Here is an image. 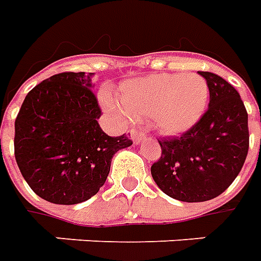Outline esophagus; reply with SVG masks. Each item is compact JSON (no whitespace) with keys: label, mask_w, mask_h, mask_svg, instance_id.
<instances>
[{"label":"esophagus","mask_w":261,"mask_h":261,"mask_svg":"<svg viewBox=\"0 0 261 261\" xmlns=\"http://www.w3.org/2000/svg\"><path fill=\"white\" fill-rule=\"evenodd\" d=\"M131 134V140L134 144H140L145 140V134L142 133V131H138V130H131L130 131Z\"/></svg>","instance_id":"obj_1"}]
</instances>
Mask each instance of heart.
Instances as JSON below:
<instances>
[{
  "instance_id": "obj_1",
  "label": "heart",
  "mask_w": 261,
  "mask_h": 261,
  "mask_svg": "<svg viewBox=\"0 0 261 261\" xmlns=\"http://www.w3.org/2000/svg\"><path fill=\"white\" fill-rule=\"evenodd\" d=\"M210 88L198 74H153L125 82L119 106H106L133 120L151 119L162 134L177 136L190 130L207 109Z\"/></svg>"
}]
</instances>
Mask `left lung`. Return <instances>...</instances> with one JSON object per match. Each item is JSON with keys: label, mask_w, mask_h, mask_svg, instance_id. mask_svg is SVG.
Here are the masks:
<instances>
[{"label": "left lung", "mask_w": 261, "mask_h": 261, "mask_svg": "<svg viewBox=\"0 0 261 261\" xmlns=\"http://www.w3.org/2000/svg\"><path fill=\"white\" fill-rule=\"evenodd\" d=\"M210 88L205 113L180 137L158 140L162 155L151 166L158 187L179 201H208L239 175L249 149L247 112L229 82L200 72Z\"/></svg>", "instance_id": "1"}]
</instances>
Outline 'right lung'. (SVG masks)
<instances>
[{
    "mask_svg": "<svg viewBox=\"0 0 261 261\" xmlns=\"http://www.w3.org/2000/svg\"><path fill=\"white\" fill-rule=\"evenodd\" d=\"M93 72H61L26 95L15 120V159L26 183L53 204L86 201L99 192L113 155L133 141L103 133Z\"/></svg>",
    "mask_w": 261,
    "mask_h": 261,
    "instance_id": "add662e5",
    "label": "right lung"
}]
</instances>
